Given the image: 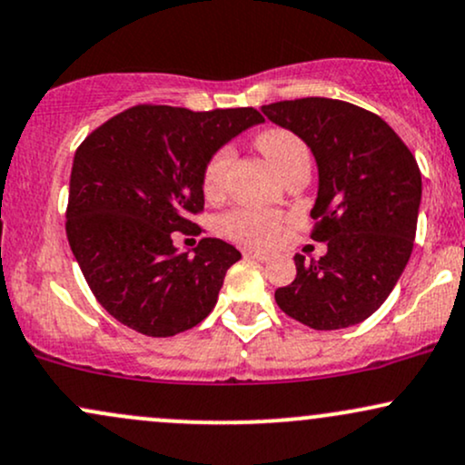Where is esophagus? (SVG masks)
Returning <instances> with one entry per match:
<instances>
[{"label": "esophagus", "instance_id": "obj_1", "mask_svg": "<svg viewBox=\"0 0 465 465\" xmlns=\"http://www.w3.org/2000/svg\"><path fill=\"white\" fill-rule=\"evenodd\" d=\"M244 258H251V260H258V262H266L269 260V255L262 253V251H244Z\"/></svg>", "mask_w": 465, "mask_h": 465}]
</instances>
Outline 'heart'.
Wrapping results in <instances>:
<instances>
[{
  "label": "heart",
  "instance_id": "b5f03b06",
  "mask_svg": "<svg viewBox=\"0 0 465 465\" xmlns=\"http://www.w3.org/2000/svg\"><path fill=\"white\" fill-rule=\"evenodd\" d=\"M255 146L273 163L280 174H284L297 159L308 157L306 146L297 135L284 129H266L255 137ZM232 148H221L210 157L203 170V192L214 199L225 190L229 165H232ZM286 216L280 212H258V210H236L221 218V232L236 242L249 247L269 249L280 242L286 232Z\"/></svg>",
  "mask_w": 465,
  "mask_h": 465
}]
</instances>
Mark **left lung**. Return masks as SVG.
<instances>
[{
    "label": "left lung",
    "mask_w": 465,
    "mask_h": 465,
    "mask_svg": "<svg viewBox=\"0 0 465 465\" xmlns=\"http://www.w3.org/2000/svg\"><path fill=\"white\" fill-rule=\"evenodd\" d=\"M262 114L306 142L317 162L312 240L328 253L306 262L275 291L288 317L314 330L365 322L385 303L413 251L421 174L382 117L332 98L264 104Z\"/></svg>",
    "instance_id": "8db88e82"
}]
</instances>
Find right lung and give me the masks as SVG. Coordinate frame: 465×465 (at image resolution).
<instances>
[{
  "label": "right lung",
  "instance_id": "right-lung-1",
  "mask_svg": "<svg viewBox=\"0 0 465 465\" xmlns=\"http://www.w3.org/2000/svg\"><path fill=\"white\" fill-rule=\"evenodd\" d=\"M251 106L190 111L140 104L98 126L74 154L67 240L89 288L111 317L146 336H174L216 306L240 251L196 236L205 205L203 170L218 148L260 124Z\"/></svg>",
  "mask_w": 465,
  "mask_h": 465
}]
</instances>
